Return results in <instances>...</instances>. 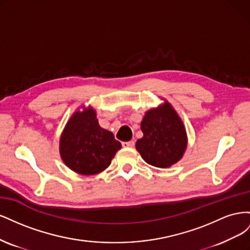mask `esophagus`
Segmentation results:
<instances>
[{"instance_id": "34e87169", "label": "esophagus", "mask_w": 250, "mask_h": 250, "mask_svg": "<svg viewBox=\"0 0 250 250\" xmlns=\"http://www.w3.org/2000/svg\"><path fill=\"white\" fill-rule=\"evenodd\" d=\"M122 146L123 147H133L134 146V141H128V142H123L122 143Z\"/></svg>"}]
</instances>
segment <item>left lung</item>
Listing matches in <instances>:
<instances>
[{"label":"left lung","instance_id":"left-lung-1","mask_svg":"<svg viewBox=\"0 0 250 250\" xmlns=\"http://www.w3.org/2000/svg\"><path fill=\"white\" fill-rule=\"evenodd\" d=\"M141 129L144 135L135 148L147 164L169 168L181 160L188 144L186 128L168 101L145 113Z\"/></svg>","mask_w":250,"mask_h":250}]
</instances>
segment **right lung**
<instances>
[{
  "instance_id": "add662e5",
  "label": "right lung",
  "mask_w": 250,
  "mask_h": 250,
  "mask_svg": "<svg viewBox=\"0 0 250 250\" xmlns=\"http://www.w3.org/2000/svg\"><path fill=\"white\" fill-rule=\"evenodd\" d=\"M121 143L98 123L96 111L88 106L76 111L66 123L59 142L63 163L81 175H94L106 169Z\"/></svg>"
}]
</instances>
